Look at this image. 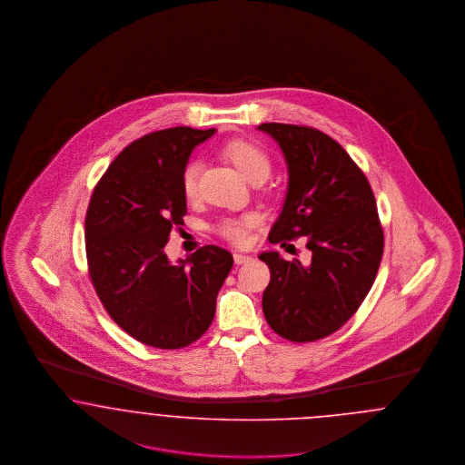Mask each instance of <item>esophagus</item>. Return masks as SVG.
Returning <instances> with one entry per match:
<instances>
[{"label":"esophagus","mask_w":465,"mask_h":465,"mask_svg":"<svg viewBox=\"0 0 465 465\" xmlns=\"http://www.w3.org/2000/svg\"><path fill=\"white\" fill-rule=\"evenodd\" d=\"M232 257H234V262L238 263V265H242V263L250 262V261H252V257H250V255H242V253H234Z\"/></svg>","instance_id":"obj_1"}]
</instances>
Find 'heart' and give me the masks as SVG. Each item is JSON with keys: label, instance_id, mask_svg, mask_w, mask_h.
I'll list each match as a JSON object with an SVG mask.
<instances>
[{"label": "heart", "instance_id": "heart-1", "mask_svg": "<svg viewBox=\"0 0 465 465\" xmlns=\"http://www.w3.org/2000/svg\"><path fill=\"white\" fill-rule=\"evenodd\" d=\"M221 154L229 163L236 166L246 181H263L271 172V158L262 147L255 142L246 139H234L225 142L221 147ZM202 166L198 162L185 164L182 170V194L187 202H194L198 198V179ZM257 217L253 213H242L240 217H227L217 223V232L232 244L242 246L250 242L252 229L257 227Z\"/></svg>", "mask_w": 465, "mask_h": 465}]
</instances>
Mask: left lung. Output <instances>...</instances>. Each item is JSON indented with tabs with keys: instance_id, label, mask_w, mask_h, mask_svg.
<instances>
[{
	"instance_id": "left-lung-1",
	"label": "left lung",
	"mask_w": 465,
	"mask_h": 465,
	"mask_svg": "<svg viewBox=\"0 0 465 465\" xmlns=\"http://www.w3.org/2000/svg\"><path fill=\"white\" fill-rule=\"evenodd\" d=\"M259 130L280 143L288 164V193L269 242L307 236L312 253L309 265L278 252L259 255L271 271L263 316L286 341L314 342L347 323L375 282L384 253L377 203L361 168L323 132L284 123Z\"/></svg>"
}]
</instances>
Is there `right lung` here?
<instances>
[{"label":"right lung","instance_id":"right-lung-1","mask_svg":"<svg viewBox=\"0 0 465 465\" xmlns=\"http://www.w3.org/2000/svg\"><path fill=\"white\" fill-rule=\"evenodd\" d=\"M215 128L175 126L126 145L97 182L84 219L88 274L104 309L135 341L196 342L215 316L232 255L215 244L172 263L164 244L187 213L182 170Z\"/></svg>","mask_w":465,"mask_h":465}]
</instances>
